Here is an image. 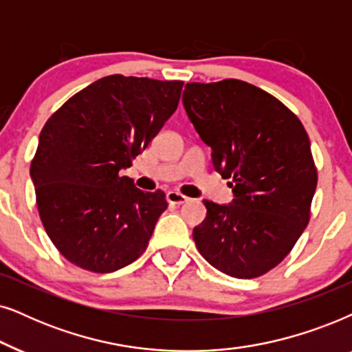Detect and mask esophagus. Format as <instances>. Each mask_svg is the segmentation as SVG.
<instances>
[{"mask_svg":"<svg viewBox=\"0 0 352 352\" xmlns=\"http://www.w3.org/2000/svg\"><path fill=\"white\" fill-rule=\"evenodd\" d=\"M190 198H186V196H184L182 193H179V191H168L167 193V201L170 204H184V203H188Z\"/></svg>","mask_w":352,"mask_h":352,"instance_id":"obj_1","label":"esophagus"}]
</instances>
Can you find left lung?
Here are the masks:
<instances>
[{
	"label": "left lung",
	"mask_w": 352,
	"mask_h": 352,
	"mask_svg": "<svg viewBox=\"0 0 352 352\" xmlns=\"http://www.w3.org/2000/svg\"><path fill=\"white\" fill-rule=\"evenodd\" d=\"M182 100L235 196L230 204L204 199L196 248L230 277H261L289 254L311 217L317 168L306 130L277 98L235 78L186 83Z\"/></svg>",
	"instance_id": "1"
}]
</instances>
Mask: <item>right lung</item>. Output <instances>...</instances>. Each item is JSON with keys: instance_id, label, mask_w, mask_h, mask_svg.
<instances>
[{"instance_id": "add662e5", "label": "right lung", "mask_w": 352, "mask_h": 352, "mask_svg": "<svg viewBox=\"0 0 352 352\" xmlns=\"http://www.w3.org/2000/svg\"><path fill=\"white\" fill-rule=\"evenodd\" d=\"M184 82L109 75L50 117L30 164L40 219L53 245L82 269L109 274L148 248L161 190L120 177L175 112Z\"/></svg>"}]
</instances>
